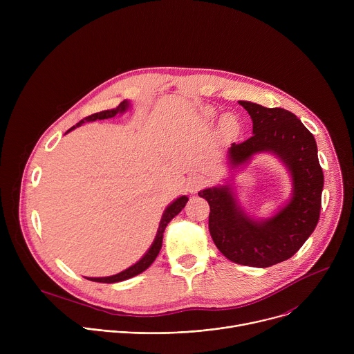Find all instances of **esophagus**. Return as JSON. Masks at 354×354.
<instances>
[{
  "mask_svg": "<svg viewBox=\"0 0 354 354\" xmlns=\"http://www.w3.org/2000/svg\"><path fill=\"white\" fill-rule=\"evenodd\" d=\"M206 182H205V179L201 178V176H192V178H189L187 180H186V190L189 192V193H197L201 187H203V185H205Z\"/></svg>",
  "mask_w": 354,
  "mask_h": 354,
  "instance_id": "34e87169",
  "label": "esophagus"
}]
</instances>
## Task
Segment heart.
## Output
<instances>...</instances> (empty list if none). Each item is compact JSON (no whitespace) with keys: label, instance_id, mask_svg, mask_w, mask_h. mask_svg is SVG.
<instances>
[{"label":"heart","instance_id":"obj_1","mask_svg":"<svg viewBox=\"0 0 354 354\" xmlns=\"http://www.w3.org/2000/svg\"><path fill=\"white\" fill-rule=\"evenodd\" d=\"M223 126L225 130L228 131H235L238 129V120L235 116L232 115H227L224 119H223Z\"/></svg>","mask_w":354,"mask_h":354}]
</instances>
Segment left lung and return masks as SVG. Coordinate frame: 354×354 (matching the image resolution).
I'll use <instances>...</instances> for the list:
<instances>
[{"label": "left lung", "instance_id": "obj_1", "mask_svg": "<svg viewBox=\"0 0 354 354\" xmlns=\"http://www.w3.org/2000/svg\"><path fill=\"white\" fill-rule=\"evenodd\" d=\"M248 111L252 136L227 151L228 178L198 196L209 201L210 235L221 254L234 263L269 268L290 259L314 232L321 213L324 172L314 136L291 112L238 100ZM274 155L292 178V196L273 216L257 219L239 205L232 183L236 169L258 153Z\"/></svg>", "mask_w": 354, "mask_h": 354}]
</instances>
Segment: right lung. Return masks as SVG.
I'll use <instances>...</instances> for the list:
<instances>
[{
	"label": "right lung",
	"mask_w": 354,
	"mask_h": 354,
	"mask_svg": "<svg viewBox=\"0 0 354 354\" xmlns=\"http://www.w3.org/2000/svg\"><path fill=\"white\" fill-rule=\"evenodd\" d=\"M130 108V100L124 99L123 102H120V105L115 109H109V111H102L99 113H93L88 118H85L84 120L78 122L75 126H73L67 133H70L71 130L80 127L82 123L85 122H95V120H104V119H109V118H115L116 115L119 113H124L126 111H129ZM66 133V134H67ZM187 196H179L178 198H175L172 203L165 209L162 217H161V221H160V227L157 230V235H156V239L154 242L151 243V246L148 248V250L145 252V254L142 255V258L140 261H137L134 265H131L130 268H127L126 270L118 273V274H113V276H108V277H86L88 280H92V281H97V283H118V281H123V280H127V279H131L140 273H142L144 270H147L151 265H153V262L156 261V258L158 257L160 250H161V246H162V238H164V231L167 228V225L169 224V221L178 216L182 209L186 206L187 203Z\"/></svg>",
	"instance_id": "right-lung-1"
}]
</instances>
